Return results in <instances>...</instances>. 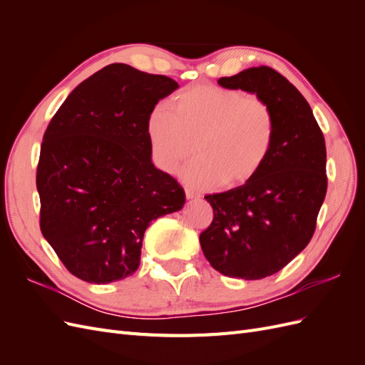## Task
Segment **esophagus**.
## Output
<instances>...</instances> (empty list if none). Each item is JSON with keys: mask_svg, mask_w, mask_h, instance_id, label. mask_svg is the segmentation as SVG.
<instances>
[{"mask_svg": "<svg viewBox=\"0 0 365 365\" xmlns=\"http://www.w3.org/2000/svg\"><path fill=\"white\" fill-rule=\"evenodd\" d=\"M185 197L187 200H195V197H200V193H196L195 190L190 189H185Z\"/></svg>", "mask_w": 365, "mask_h": 365, "instance_id": "esophagus-1", "label": "esophagus"}]
</instances>
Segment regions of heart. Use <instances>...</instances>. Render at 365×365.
<instances>
[{
	"label": "heart",
	"instance_id": "obj_1",
	"mask_svg": "<svg viewBox=\"0 0 365 365\" xmlns=\"http://www.w3.org/2000/svg\"><path fill=\"white\" fill-rule=\"evenodd\" d=\"M146 135L153 164L175 173L196 150L181 176L200 189L250 182L267 164L275 143L272 109L259 97H247L217 85L187 86L170 101V113L152 109Z\"/></svg>",
	"mask_w": 365,
	"mask_h": 365
}]
</instances>
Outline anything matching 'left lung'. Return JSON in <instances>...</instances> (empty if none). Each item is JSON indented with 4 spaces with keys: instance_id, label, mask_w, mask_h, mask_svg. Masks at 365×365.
Listing matches in <instances>:
<instances>
[{
    "instance_id": "obj_1",
    "label": "left lung",
    "mask_w": 365,
    "mask_h": 365,
    "mask_svg": "<svg viewBox=\"0 0 365 365\" xmlns=\"http://www.w3.org/2000/svg\"><path fill=\"white\" fill-rule=\"evenodd\" d=\"M217 83L269 105L275 143L250 182L205 196L215 216L200 242L220 274L260 280L284 268L312 239L327 190L326 143L306 98L275 70L252 67Z\"/></svg>"
}]
</instances>
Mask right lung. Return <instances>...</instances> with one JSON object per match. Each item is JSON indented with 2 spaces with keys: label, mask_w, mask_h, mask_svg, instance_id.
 <instances>
[{
  "label": "right lung",
  "mask_w": 365,
  "mask_h": 365,
  "mask_svg": "<svg viewBox=\"0 0 365 365\" xmlns=\"http://www.w3.org/2000/svg\"><path fill=\"white\" fill-rule=\"evenodd\" d=\"M180 85L111 63L77 85L43 134L41 231L67 269L105 284L140 267L152 220L178 212L182 187L152 163L149 113Z\"/></svg>",
  "instance_id": "add662e5"
}]
</instances>
